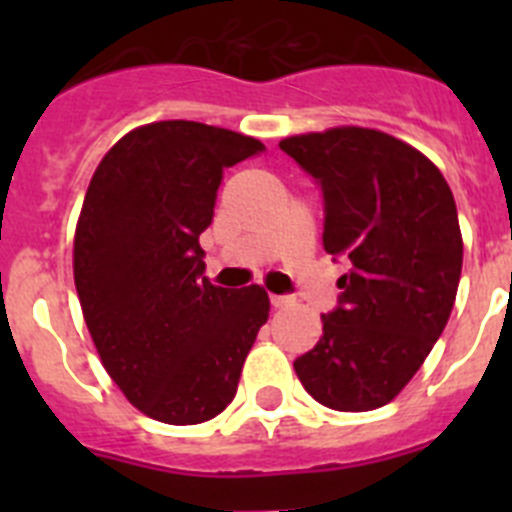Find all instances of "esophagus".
Wrapping results in <instances>:
<instances>
[{
  "mask_svg": "<svg viewBox=\"0 0 512 512\" xmlns=\"http://www.w3.org/2000/svg\"><path fill=\"white\" fill-rule=\"evenodd\" d=\"M271 305L277 307V310H282V307L295 305V297H289V295H274V297H271Z\"/></svg>",
  "mask_w": 512,
  "mask_h": 512,
  "instance_id": "1",
  "label": "esophagus"
}]
</instances>
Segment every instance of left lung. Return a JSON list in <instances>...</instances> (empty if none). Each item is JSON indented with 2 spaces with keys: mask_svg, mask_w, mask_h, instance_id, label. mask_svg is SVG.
Returning a JSON list of instances; mask_svg holds the SVG:
<instances>
[{
  "mask_svg": "<svg viewBox=\"0 0 512 512\" xmlns=\"http://www.w3.org/2000/svg\"><path fill=\"white\" fill-rule=\"evenodd\" d=\"M323 192V248L346 261L318 346L295 361L302 387L341 413L382 408L446 328L461 277L456 202L413 146L369 128L279 143Z\"/></svg>",
  "mask_w": 512,
  "mask_h": 512,
  "instance_id": "left-lung-1",
  "label": "left lung"
}]
</instances>
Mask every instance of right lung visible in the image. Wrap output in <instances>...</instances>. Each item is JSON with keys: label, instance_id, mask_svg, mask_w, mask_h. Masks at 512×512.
<instances>
[{"label": "right lung", "instance_id": "1", "mask_svg": "<svg viewBox=\"0 0 512 512\" xmlns=\"http://www.w3.org/2000/svg\"><path fill=\"white\" fill-rule=\"evenodd\" d=\"M264 143L202 122H151L120 138L89 182L74 282L104 369L140 413L194 425L223 413L269 318L259 284L205 277L223 171Z\"/></svg>", "mask_w": 512, "mask_h": 512}]
</instances>
